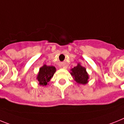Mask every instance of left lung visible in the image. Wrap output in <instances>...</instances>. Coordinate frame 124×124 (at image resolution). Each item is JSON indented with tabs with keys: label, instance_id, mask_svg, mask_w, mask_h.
I'll return each instance as SVG.
<instances>
[{
	"label": "left lung",
	"instance_id": "8db88e82",
	"mask_svg": "<svg viewBox=\"0 0 124 124\" xmlns=\"http://www.w3.org/2000/svg\"><path fill=\"white\" fill-rule=\"evenodd\" d=\"M71 71V75L74 77V80L77 83L84 85L88 82L89 75L86 72L85 68L81 66L79 63L72 69Z\"/></svg>",
	"mask_w": 124,
	"mask_h": 124
}]
</instances>
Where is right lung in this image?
Here are the masks:
<instances>
[{"label":"right lung","instance_id":"right-lung-1","mask_svg":"<svg viewBox=\"0 0 124 124\" xmlns=\"http://www.w3.org/2000/svg\"><path fill=\"white\" fill-rule=\"evenodd\" d=\"M55 67L54 66H47L44 65L40 69V71L37 75V79L39 82V84L41 85H46L50 81L55 72Z\"/></svg>","mask_w":124,"mask_h":124}]
</instances>
